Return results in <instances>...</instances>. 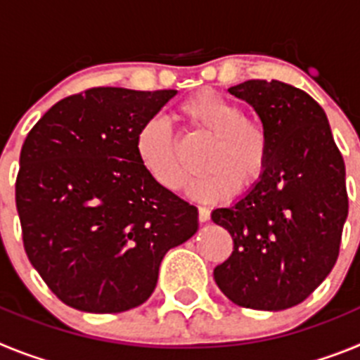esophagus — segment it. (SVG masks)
<instances>
[{
	"mask_svg": "<svg viewBox=\"0 0 360 360\" xmlns=\"http://www.w3.org/2000/svg\"><path fill=\"white\" fill-rule=\"evenodd\" d=\"M211 218V211H209L207 207H198V219L200 221H207V219Z\"/></svg>",
	"mask_w": 360,
	"mask_h": 360,
	"instance_id": "esophagus-1",
	"label": "esophagus"
}]
</instances>
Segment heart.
Listing matches in <instances>:
<instances>
[{"mask_svg": "<svg viewBox=\"0 0 360 360\" xmlns=\"http://www.w3.org/2000/svg\"><path fill=\"white\" fill-rule=\"evenodd\" d=\"M176 117L191 133L211 139L202 160L207 171L189 184L191 198L216 202L231 196L238 186L250 189L262 180L270 160V136L262 120L243 115L240 104L212 90L187 97ZM135 149L153 182L167 191L182 187L186 171L167 122L148 120L136 133Z\"/></svg>", "mask_w": 360, "mask_h": 360, "instance_id": "obj_1", "label": "heart"}]
</instances>
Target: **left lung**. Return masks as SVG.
<instances>
[{
    "label": "left lung",
    "instance_id": "8db88e82",
    "mask_svg": "<svg viewBox=\"0 0 360 360\" xmlns=\"http://www.w3.org/2000/svg\"><path fill=\"white\" fill-rule=\"evenodd\" d=\"M229 91L265 124L270 160L249 195L212 211L234 241L214 281L238 307L285 310L303 303L337 262L348 216L345 160L323 108L303 90L250 79Z\"/></svg>",
    "mask_w": 360,
    "mask_h": 360
}]
</instances>
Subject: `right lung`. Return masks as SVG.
I'll return each instance as SVG.
<instances>
[{
	"instance_id": "right-lung-1",
	"label": "right lung",
	"mask_w": 360,
	"mask_h": 360,
	"mask_svg": "<svg viewBox=\"0 0 360 360\" xmlns=\"http://www.w3.org/2000/svg\"><path fill=\"white\" fill-rule=\"evenodd\" d=\"M174 95L88 88L28 131L15 178L23 247L68 307H139L157 287L165 252L198 231L195 205L153 182L135 149L139 129Z\"/></svg>"
}]
</instances>
